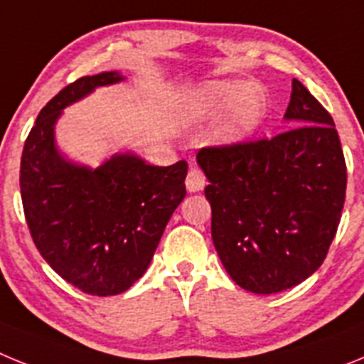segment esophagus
I'll use <instances>...</instances> for the list:
<instances>
[{"instance_id": "1", "label": "esophagus", "mask_w": 364, "mask_h": 364, "mask_svg": "<svg viewBox=\"0 0 364 364\" xmlns=\"http://www.w3.org/2000/svg\"><path fill=\"white\" fill-rule=\"evenodd\" d=\"M204 186H205L204 173H202L198 167H191L188 173V176H186V188H188V191H191V193L200 191Z\"/></svg>"}]
</instances>
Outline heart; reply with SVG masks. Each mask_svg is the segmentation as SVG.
Here are the masks:
<instances>
[{
  "label": "heart",
  "mask_w": 364,
  "mask_h": 364,
  "mask_svg": "<svg viewBox=\"0 0 364 364\" xmlns=\"http://www.w3.org/2000/svg\"><path fill=\"white\" fill-rule=\"evenodd\" d=\"M189 111L197 118H217L226 112L218 138L222 142H239L264 118L266 96L255 83L210 82L189 100Z\"/></svg>",
  "instance_id": "b5f03b06"
}]
</instances>
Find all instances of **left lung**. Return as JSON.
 I'll list each match as a JSON object with an SVG mask.
<instances>
[{"label": "left lung", "mask_w": 364, "mask_h": 364, "mask_svg": "<svg viewBox=\"0 0 364 364\" xmlns=\"http://www.w3.org/2000/svg\"><path fill=\"white\" fill-rule=\"evenodd\" d=\"M273 138L202 147L211 237L240 288L279 294L308 279L330 250L346 195L333 118L299 80Z\"/></svg>", "instance_id": "left-lung-1"}]
</instances>
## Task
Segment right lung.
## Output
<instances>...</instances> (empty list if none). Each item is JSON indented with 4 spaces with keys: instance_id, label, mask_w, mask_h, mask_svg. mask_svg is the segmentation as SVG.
Wrapping results in <instances>:
<instances>
[{
    "instance_id": "obj_1",
    "label": "right lung",
    "mask_w": 364,
    "mask_h": 364,
    "mask_svg": "<svg viewBox=\"0 0 364 364\" xmlns=\"http://www.w3.org/2000/svg\"><path fill=\"white\" fill-rule=\"evenodd\" d=\"M120 80L118 73H102L63 87L38 114L19 167L34 246L60 277L98 297L122 294L142 277L186 197V160L159 167L118 154L91 171L63 160L54 147L62 109Z\"/></svg>"
}]
</instances>
